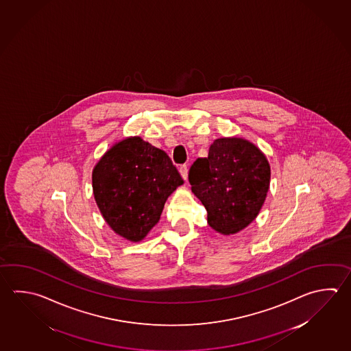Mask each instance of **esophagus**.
<instances>
[{"label":"esophagus","mask_w":351,"mask_h":351,"mask_svg":"<svg viewBox=\"0 0 351 351\" xmlns=\"http://www.w3.org/2000/svg\"><path fill=\"white\" fill-rule=\"evenodd\" d=\"M179 173H180L182 178L184 179V180L188 179V167H186V165L179 167Z\"/></svg>","instance_id":"1"}]
</instances>
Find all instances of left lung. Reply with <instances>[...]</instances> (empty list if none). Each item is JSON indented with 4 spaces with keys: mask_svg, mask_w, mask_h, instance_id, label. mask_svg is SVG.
Instances as JSON below:
<instances>
[{
    "mask_svg": "<svg viewBox=\"0 0 351 351\" xmlns=\"http://www.w3.org/2000/svg\"><path fill=\"white\" fill-rule=\"evenodd\" d=\"M194 195L208 211V223L221 235H234L255 220L267 197L271 167L252 142L223 137L189 169Z\"/></svg>",
    "mask_w": 351,
    "mask_h": 351,
    "instance_id": "8db88e82",
    "label": "left lung"
}]
</instances>
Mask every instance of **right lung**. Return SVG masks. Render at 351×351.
Masks as SVG:
<instances>
[{
  "instance_id": "right-lung-1",
  "label": "right lung",
  "mask_w": 351,
  "mask_h": 351,
  "mask_svg": "<svg viewBox=\"0 0 351 351\" xmlns=\"http://www.w3.org/2000/svg\"><path fill=\"white\" fill-rule=\"evenodd\" d=\"M93 193L115 234L140 243L158 223L168 197L183 184L165 151L140 136L119 141L93 169Z\"/></svg>"
}]
</instances>
